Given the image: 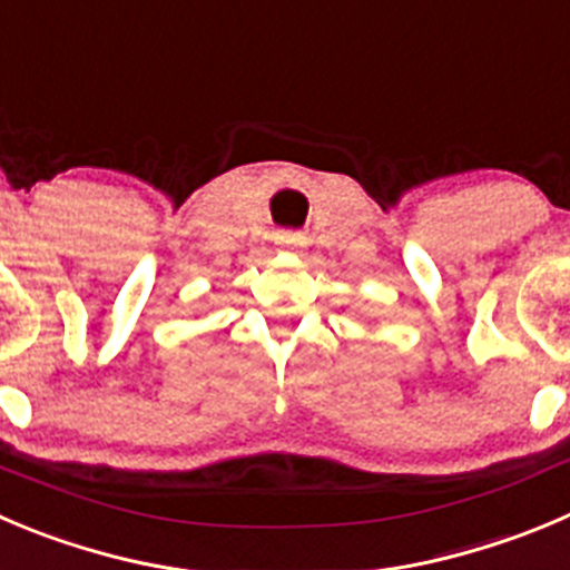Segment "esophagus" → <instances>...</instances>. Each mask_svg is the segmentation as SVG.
I'll return each instance as SVG.
<instances>
[{
  "label": "esophagus",
  "mask_w": 570,
  "mask_h": 570,
  "mask_svg": "<svg viewBox=\"0 0 570 570\" xmlns=\"http://www.w3.org/2000/svg\"><path fill=\"white\" fill-rule=\"evenodd\" d=\"M305 243V235H299V232H282V235H276V246L279 248H302Z\"/></svg>",
  "instance_id": "esophagus-1"
}]
</instances>
